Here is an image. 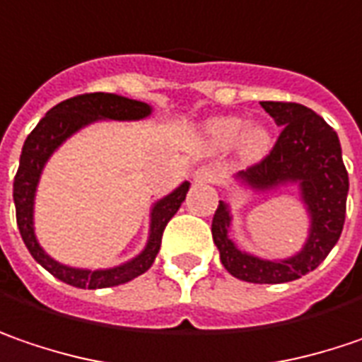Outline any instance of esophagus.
Returning a JSON list of instances; mask_svg holds the SVG:
<instances>
[{
	"label": "esophagus",
	"instance_id": "1",
	"mask_svg": "<svg viewBox=\"0 0 362 362\" xmlns=\"http://www.w3.org/2000/svg\"><path fill=\"white\" fill-rule=\"evenodd\" d=\"M218 179V173L214 171V169H209V167H199L197 171L193 173V181L195 183H214Z\"/></svg>",
	"mask_w": 362,
	"mask_h": 362
}]
</instances>
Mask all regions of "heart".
<instances>
[{
	"label": "heart",
	"instance_id": "heart-1",
	"mask_svg": "<svg viewBox=\"0 0 362 362\" xmlns=\"http://www.w3.org/2000/svg\"><path fill=\"white\" fill-rule=\"evenodd\" d=\"M204 136L216 148L238 146V154L246 163L264 158L273 146V132L264 122H252L246 126L243 116H216L204 124Z\"/></svg>",
	"mask_w": 362,
	"mask_h": 362
}]
</instances>
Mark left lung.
<instances>
[{
  "label": "left lung",
  "instance_id": "8db88e82",
  "mask_svg": "<svg viewBox=\"0 0 362 362\" xmlns=\"http://www.w3.org/2000/svg\"><path fill=\"white\" fill-rule=\"evenodd\" d=\"M261 105L283 128L279 140L262 163L232 175V181L252 193L298 187L310 222L305 243L285 259H262L246 252L230 238L232 208L228 202H220L214 214L211 236L230 275L248 283L275 285L308 275L334 248L344 226L349 173L338 134L316 112L301 103L261 101Z\"/></svg>",
  "mask_w": 362,
  "mask_h": 362
}]
</instances>
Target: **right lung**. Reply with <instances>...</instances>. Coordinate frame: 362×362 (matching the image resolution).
Segmentation results:
<instances>
[{
  "mask_svg": "<svg viewBox=\"0 0 362 362\" xmlns=\"http://www.w3.org/2000/svg\"><path fill=\"white\" fill-rule=\"evenodd\" d=\"M151 114H153V105L144 101L130 100L116 93H87V95H77L61 101L59 105L48 110L45 118L38 122V126L28 134L20 154V167L13 179L16 220L22 240L30 250V255L34 257V261L42 264L50 275H54L66 285L79 289H103V287H116L122 283H128L138 275L146 273L160 250L163 230L185 202L191 183L183 181L177 189L156 199L151 206L148 238L144 248L136 257L107 269H81V267H69L52 259L42 248V244L38 243L36 228H34V204H36V191L46 163L71 136L95 122L101 119L138 122L148 118Z\"/></svg>",
  "mask_w": 362,
  "mask_h": 362,
  "instance_id": "obj_1",
  "label": "right lung"
}]
</instances>
